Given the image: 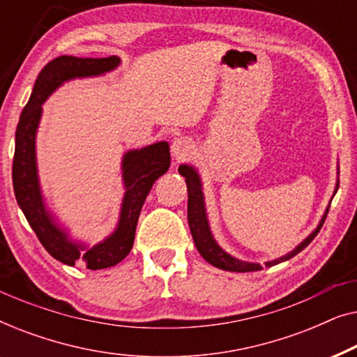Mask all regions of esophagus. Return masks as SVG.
<instances>
[{"label":"esophagus","mask_w":357,"mask_h":357,"mask_svg":"<svg viewBox=\"0 0 357 357\" xmlns=\"http://www.w3.org/2000/svg\"><path fill=\"white\" fill-rule=\"evenodd\" d=\"M193 153V143L190 138H185V136H180V138H175L172 143V154L177 159H185L188 158L190 154Z\"/></svg>","instance_id":"34e87169"}]
</instances>
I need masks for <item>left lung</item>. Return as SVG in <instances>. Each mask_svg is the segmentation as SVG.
<instances>
[{
  "mask_svg": "<svg viewBox=\"0 0 357 357\" xmlns=\"http://www.w3.org/2000/svg\"><path fill=\"white\" fill-rule=\"evenodd\" d=\"M178 172L185 177V182H187V188H188V226H190V231H192L195 245H197L198 252L202 253V257L204 258V260H206L208 263H211L213 266L221 268V270H226V271L248 273V271L263 270V266L258 265V263H245V261L236 260V258L227 255V253L218 245L216 241H214L211 236V232H209L206 211H204V203H203L202 183H199L198 174L195 172V169L190 167V165H180ZM325 219H326V213H325L324 219H321L320 226L317 227L315 231L312 232L299 247L296 248L294 252L287 253L286 257L278 258V260H275V261H268L266 266H273V265H276V263L289 260V258H292L299 252L304 250V248L317 237V234L320 232Z\"/></svg>",
  "mask_w": 357,
  "mask_h": 357,
  "instance_id": "left-lung-1",
  "label": "left lung"
}]
</instances>
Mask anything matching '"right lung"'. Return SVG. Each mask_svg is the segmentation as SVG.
I'll use <instances>...</instances> for the list:
<instances>
[{
	"instance_id": "obj_1",
	"label": "right lung",
	"mask_w": 357,
	"mask_h": 357,
	"mask_svg": "<svg viewBox=\"0 0 357 357\" xmlns=\"http://www.w3.org/2000/svg\"><path fill=\"white\" fill-rule=\"evenodd\" d=\"M120 58H76L58 56L48 61L38 73L33 91L24 107L16 128V148L13 159V187L17 204L45 250L65 265H81L87 270L114 266L128 255L135 242V232L144 199L155 180L167 172L170 151L167 143H155L139 151H130L123 159L126 193L116 231L99 245L86 248L73 243L52 222L42 203L36 169V130L40 120L42 104L63 81L71 77L94 76L114 70Z\"/></svg>"
}]
</instances>
